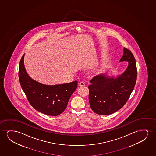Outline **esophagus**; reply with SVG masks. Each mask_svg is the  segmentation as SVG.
I'll return each instance as SVG.
<instances>
[{
	"label": "esophagus",
	"instance_id": "34e87169",
	"mask_svg": "<svg viewBox=\"0 0 156 156\" xmlns=\"http://www.w3.org/2000/svg\"><path fill=\"white\" fill-rule=\"evenodd\" d=\"M79 85L80 86H84L85 85V83H83V81H81V82H80V83H79Z\"/></svg>",
	"mask_w": 156,
	"mask_h": 156
}]
</instances>
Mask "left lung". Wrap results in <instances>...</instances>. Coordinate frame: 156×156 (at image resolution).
I'll list each match as a JSON object with an SVG mask.
<instances>
[{
    "instance_id": "obj_1",
    "label": "left lung",
    "mask_w": 156,
    "mask_h": 156,
    "mask_svg": "<svg viewBox=\"0 0 156 156\" xmlns=\"http://www.w3.org/2000/svg\"><path fill=\"white\" fill-rule=\"evenodd\" d=\"M124 61H128V67L116 78L101 74L90 80L89 102L95 113L110 115L122 108L128 100L136 81L137 68L134 56L125 47L120 62Z\"/></svg>"
}]
</instances>
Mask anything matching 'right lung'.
Returning a JSON list of instances; mask_svg holds the SVG:
<instances>
[{
	"mask_svg": "<svg viewBox=\"0 0 156 156\" xmlns=\"http://www.w3.org/2000/svg\"><path fill=\"white\" fill-rule=\"evenodd\" d=\"M24 56L20 62L19 78L29 102L41 113L56 116L66 109L70 96L77 88V81L56 85H45L31 79L26 72Z\"/></svg>",
	"mask_w": 156,
	"mask_h": 156,
	"instance_id": "add662e5",
	"label": "right lung"
}]
</instances>
